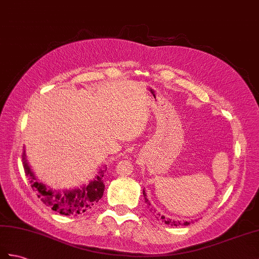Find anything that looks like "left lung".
<instances>
[{
    "label": "left lung",
    "instance_id": "8db88e82",
    "mask_svg": "<svg viewBox=\"0 0 259 259\" xmlns=\"http://www.w3.org/2000/svg\"><path fill=\"white\" fill-rule=\"evenodd\" d=\"M143 194H144V199H145V202H146L148 205H150V203L148 202V199H147V197H146V192H145V190H143ZM148 207H150V206H148ZM150 211L153 212V213H156V218L158 219V220H162V222H165L166 224H168V225H171V226H181V225H189L190 224V222H180V221H175V220H170V219H166L165 217L163 215H161L160 213H158V212H156V210L155 209H153V207H150Z\"/></svg>",
    "mask_w": 259,
    "mask_h": 259
}]
</instances>
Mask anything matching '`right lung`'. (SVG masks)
<instances>
[{
    "label": "right lung",
    "instance_id": "add662e5",
    "mask_svg": "<svg viewBox=\"0 0 259 259\" xmlns=\"http://www.w3.org/2000/svg\"><path fill=\"white\" fill-rule=\"evenodd\" d=\"M22 161L25 175L29 178L30 187L37 193V197L42 201V203H45L50 209L62 214V215H77V214L89 212L91 207L102 198L104 192L103 176L105 169L100 170L97 178L91 181L87 187L60 193L46 189V187L40 182H37L34 174L31 172L29 166L27 165L25 153L22 155Z\"/></svg>",
    "mask_w": 259,
    "mask_h": 259
}]
</instances>
